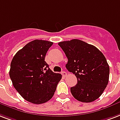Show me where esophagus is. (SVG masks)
Returning a JSON list of instances; mask_svg holds the SVG:
<instances>
[{"label":"esophagus","mask_w":120,"mask_h":120,"mask_svg":"<svg viewBox=\"0 0 120 120\" xmlns=\"http://www.w3.org/2000/svg\"><path fill=\"white\" fill-rule=\"evenodd\" d=\"M62 76H63V77L65 78V77L67 76V72H65V71H63V72H62Z\"/></svg>","instance_id":"obj_1"}]
</instances>
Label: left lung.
Here are the masks:
<instances>
[{"mask_svg": "<svg viewBox=\"0 0 120 120\" xmlns=\"http://www.w3.org/2000/svg\"><path fill=\"white\" fill-rule=\"evenodd\" d=\"M68 58L67 69L77 79L70 88L77 100L90 103L99 98L108 84L109 67L103 53L94 46L74 39L58 43Z\"/></svg>", "mask_w": 120, "mask_h": 120, "instance_id": "8db88e82", "label": "left lung"}]
</instances>
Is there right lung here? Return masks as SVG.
<instances>
[{"label": "right lung", "instance_id": "1", "mask_svg": "<svg viewBox=\"0 0 120 120\" xmlns=\"http://www.w3.org/2000/svg\"><path fill=\"white\" fill-rule=\"evenodd\" d=\"M53 42L35 40L14 56L9 71L14 88L25 100L40 105L52 99L61 79L45 61Z\"/></svg>", "mask_w": 120, "mask_h": 120}]
</instances>
